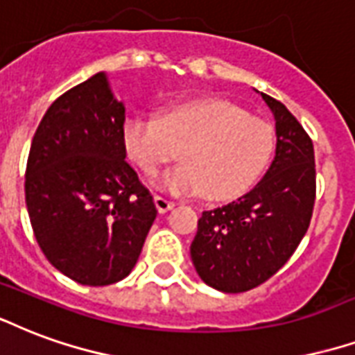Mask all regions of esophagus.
<instances>
[{
	"instance_id": "34e87169",
	"label": "esophagus",
	"mask_w": 355,
	"mask_h": 355,
	"mask_svg": "<svg viewBox=\"0 0 355 355\" xmlns=\"http://www.w3.org/2000/svg\"><path fill=\"white\" fill-rule=\"evenodd\" d=\"M154 205H156V209L159 214H164V212L171 211V209L175 207V203H173V201L162 198V196H156V198H154Z\"/></svg>"
}]
</instances>
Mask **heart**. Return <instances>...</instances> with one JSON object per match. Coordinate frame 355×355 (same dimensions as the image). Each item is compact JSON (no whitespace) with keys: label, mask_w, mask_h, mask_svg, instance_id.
Returning <instances> with one entry per match:
<instances>
[{"label":"heart","mask_w":355,"mask_h":355,"mask_svg":"<svg viewBox=\"0 0 355 355\" xmlns=\"http://www.w3.org/2000/svg\"><path fill=\"white\" fill-rule=\"evenodd\" d=\"M128 156L146 175L177 159L184 164L157 178L169 193H201L225 201L250 188L271 159L275 131L224 99L169 105L157 118L133 116L124 124Z\"/></svg>","instance_id":"heart-1"}]
</instances>
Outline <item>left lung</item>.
Here are the masks:
<instances>
[{
    "mask_svg": "<svg viewBox=\"0 0 355 355\" xmlns=\"http://www.w3.org/2000/svg\"><path fill=\"white\" fill-rule=\"evenodd\" d=\"M258 94L275 118V159L243 198L201 214L190 246L199 278L224 293L256 288L290 259L309 230L316 198L311 137L280 101Z\"/></svg>",
    "mask_w": 355,
    "mask_h": 355,
    "instance_id": "left-lung-1",
    "label": "left lung"
}]
</instances>
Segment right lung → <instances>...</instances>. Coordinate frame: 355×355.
Returning <instances> with one entry per match:
<instances>
[{
	"label": "right lung",
	"mask_w": 355,
	"mask_h": 355,
	"mask_svg": "<svg viewBox=\"0 0 355 355\" xmlns=\"http://www.w3.org/2000/svg\"><path fill=\"white\" fill-rule=\"evenodd\" d=\"M125 107L105 71L60 96L44 112L26 167V207L41 250L83 286L131 272L156 207L125 162Z\"/></svg>",
	"instance_id": "1"
}]
</instances>
